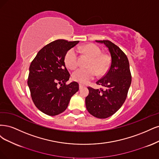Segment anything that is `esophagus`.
<instances>
[{
    "instance_id": "1",
    "label": "esophagus",
    "mask_w": 159,
    "mask_h": 159,
    "mask_svg": "<svg viewBox=\"0 0 159 159\" xmlns=\"http://www.w3.org/2000/svg\"><path fill=\"white\" fill-rule=\"evenodd\" d=\"M83 87H84V85H83L82 84H79V89H83Z\"/></svg>"
}]
</instances>
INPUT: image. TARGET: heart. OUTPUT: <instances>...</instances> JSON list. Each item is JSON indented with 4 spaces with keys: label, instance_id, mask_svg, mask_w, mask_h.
<instances>
[{
    "label": "heart",
    "instance_id": "heart-1",
    "mask_svg": "<svg viewBox=\"0 0 159 159\" xmlns=\"http://www.w3.org/2000/svg\"><path fill=\"white\" fill-rule=\"evenodd\" d=\"M83 53L90 58L87 65L89 69H79L72 75L74 80L85 84L93 80L96 75H103L109 68L110 59L107 55L102 54V50L93 43L86 45L81 48ZM65 63L70 69H75L79 65L78 52L75 48L70 49L65 56Z\"/></svg>",
    "mask_w": 159,
    "mask_h": 159
}]
</instances>
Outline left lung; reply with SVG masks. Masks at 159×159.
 I'll return each mask as SVG.
<instances>
[{
    "label": "left lung",
    "mask_w": 159,
    "mask_h": 159,
    "mask_svg": "<svg viewBox=\"0 0 159 159\" xmlns=\"http://www.w3.org/2000/svg\"><path fill=\"white\" fill-rule=\"evenodd\" d=\"M108 48L111 55L109 70L96 84L104 89L88 87L89 94L85 99L89 113L100 119L107 118L118 110L127 98L131 83L129 61L124 52L109 40H96Z\"/></svg>",
    "instance_id": "left-lung-1"
}]
</instances>
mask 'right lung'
Instances as JSON below:
<instances>
[{"mask_svg": "<svg viewBox=\"0 0 159 159\" xmlns=\"http://www.w3.org/2000/svg\"><path fill=\"white\" fill-rule=\"evenodd\" d=\"M79 41L57 39L39 51L29 69L28 85L35 106L48 116H57L67 107L70 98L79 90V84H66L70 74L65 56Z\"/></svg>", "mask_w": 159, "mask_h": 159, "instance_id": "1", "label": "right lung"}]
</instances>
